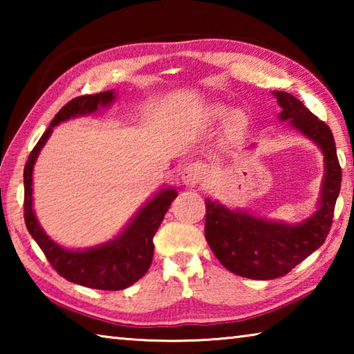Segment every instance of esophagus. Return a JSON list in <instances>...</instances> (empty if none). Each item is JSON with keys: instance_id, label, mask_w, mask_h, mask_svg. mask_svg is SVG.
Masks as SVG:
<instances>
[{"instance_id": "34e87169", "label": "esophagus", "mask_w": 354, "mask_h": 354, "mask_svg": "<svg viewBox=\"0 0 354 354\" xmlns=\"http://www.w3.org/2000/svg\"><path fill=\"white\" fill-rule=\"evenodd\" d=\"M207 173V164L205 162H189L184 167V170L181 173V179L183 183L187 185V187H195L198 185L201 181H205Z\"/></svg>"}]
</instances>
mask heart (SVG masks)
Instances as JSON below:
<instances>
[{
  "label": "heart",
  "instance_id": "1",
  "mask_svg": "<svg viewBox=\"0 0 354 354\" xmlns=\"http://www.w3.org/2000/svg\"><path fill=\"white\" fill-rule=\"evenodd\" d=\"M215 112H217L218 115H220V113H223V109H217V111H215Z\"/></svg>",
  "mask_w": 354,
  "mask_h": 354
}]
</instances>
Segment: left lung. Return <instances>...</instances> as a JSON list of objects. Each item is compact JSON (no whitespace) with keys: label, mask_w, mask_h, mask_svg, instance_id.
Masks as SVG:
<instances>
[{"label":"left lung","mask_w":354,"mask_h":354,"mask_svg":"<svg viewBox=\"0 0 354 354\" xmlns=\"http://www.w3.org/2000/svg\"><path fill=\"white\" fill-rule=\"evenodd\" d=\"M283 112L325 154V181L319 211L299 225L257 218L243 211H231L220 203L206 200L205 236L209 247L227 270L250 279H274L289 273L322 247L333 225L334 206L342 183L331 129L301 101L286 92H274Z\"/></svg>","instance_id":"obj_1"}]
</instances>
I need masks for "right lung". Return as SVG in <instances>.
<instances>
[{
    "label": "right lung",
    "mask_w": 354,
    "mask_h": 354,
    "mask_svg": "<svg viewBox=\"0 0 354 354\" xmlns=\"http://www.w3.org/2000/svg\"><path fill=\"white\" fill-rule=\"evenodd\" d=\"M113 98H115L113 92L106 91L95 95H82L68 101L56 113L50 128L32 148L25 165V171H23V178H25V205L23 206H25V223L29 234L37 242L48 262L61 277L68 279L70 283L100 290H123L148 272L154 253L153 237L162 223L171 201L175 200L176 192L170 187L160 190L153 200H149L140 209L134 220L127 226V230L113 241L84 251H70L53 242L37 223L32 211V169L40 148L45 145L56 124L71 117L95 112L98 106L111 104Z\"/></svg>",
    "instance_id": "1"
}]
</instances>
